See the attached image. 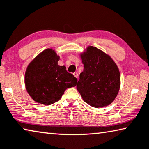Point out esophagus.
<instances>
[{
	"instance_id": "obj_1",
	"label": "esophagus",
	"mask_w": 149,
	"mask_h": 149,
	"mask_svg": "<svg viewBox=\"0 0 149 149\" xmlns=\"http://www.w3.org/2000/svg\"><path fill=\"white\" fill-rule=\"evenodd\" d=\"M74 76L76 77V78H78V74L77 72H75V73H74Z\"/></svg>"
}]
</instances>
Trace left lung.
<instances>
[{"mask_svg":"<svg viewBox=\"0 0 149 149\" xmlns=\"http://www.w3.org/2000/svg\"><path fill=\"white\" fill-rule=\"evenodd\" d=\"M84 68L77 89L92 107L107 106L114 101L120 86V74L114 61L104 51L88 46L81 54Z\"/></svg>","mask_w":149,"mask_h":149,"instance_id":"left-lung-1","label":"left lung"}]
</instances>
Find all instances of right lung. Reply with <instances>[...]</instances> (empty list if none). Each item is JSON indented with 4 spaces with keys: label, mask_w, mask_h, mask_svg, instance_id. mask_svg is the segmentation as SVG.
Segmentation results:
<instances>
[{
    "label": "right lung",
    "mask_w": 149,
    "mask_h": 149,
    "mask_svg": "<svg viewBox=\"0 0 149 149\" xmlns=\"http://www.w3.org/2000/svg\"><path fill=\"white\" fill-rule=\"evenodd\" d=\"M59 56L52 49L38 55L26 68L25 84L26 91L37 103L51 105L58 101L66 89L76 86L77 79L59 66Z\"/></svg>",
    "instance_id": "1"
}]
</instances>
